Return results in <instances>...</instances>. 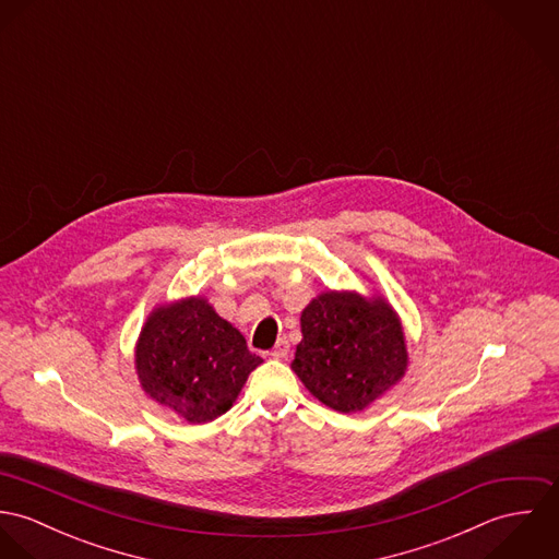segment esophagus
<instances>
[{"label":"esophagus","instance_id":"34e87169","mask_svg":"<svg viewBox=\"0 0 559 559\" xmlns=\"http://www.w3.org/2000/svg\"><path fill=\"white\" fill-rule=\"evenodd\" d=\"M288 353H290V342H288L286 337H280L277 344H275V348L271 350V357H275V359H286Z\"/></svg>","mask_w":559,"mask_h":559}]
</instances>
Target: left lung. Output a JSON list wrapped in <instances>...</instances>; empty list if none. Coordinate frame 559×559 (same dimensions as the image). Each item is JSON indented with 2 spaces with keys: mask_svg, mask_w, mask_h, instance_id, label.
Listing matches in <instances>:
<instances>
[{
  "mask_svg": "<svg viewBox=\"0 0 559 559\" xmlns=\"http://www.w3.org/2000/svg\"><path fill=\"white\" fill-rule=\"evenodd\" d=\"M301 333L293 370L322 404L340 413L366 408L404 374L402 326L379 299L324 293L304 310Z\"/></svg>",
  "mask_w": 559,
  "mask_h": 559,
  "instance_id": "obj_1",
  "label": "left lung"
}]
</instances>
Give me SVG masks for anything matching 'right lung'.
<instances>
[{
    "instance_id": "obj_1",
    "label": "right lung",
    "mask_w": 559,
    "mask_h": 559,
    "mask_svg": "<svg viewBox=\"0 0 559 559\" xmlns=\"http://www.w3.org/2000/svg\"><path fill=\"white\" fill-rule=\"evenodd\" d=\"M138 374L151 399L191 424L226 413L262 359L202 299L159 308L142 329Z\"/></svg>"
}]
</instances>
